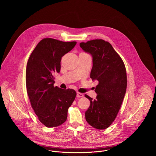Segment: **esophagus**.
I'll list each match as a JSON object with an SVG mask.
<instances>
[{"mask_svg":"<svg viewBox=\"0 0 156 156\" xmlns=\"http://www.w3.org/2000/svg\"><path fill=\"white\" fill-rule=\"evenodd\" d=\"M84 96V95H83V94H82V93H79V92H77L76 93V97L77 98H82V97H83Z\"/></svg>","mask_w":156,"mask_h":156,"instance_id":"1","label":"esophagus"}]
</instances>
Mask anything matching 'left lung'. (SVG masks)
Masks as SVG:
<instances>
[{"instance_id": "8db88e82", "label": "left lung", "mask_w": 156, "mask_h": 156, "mask_svg": "<svg viewBox=\"0 0 156 156\" xmlns=\"http://www.w3.org/2000/svg\"><path fill=\"white\" fill-rule=\"evenodd\" d=\"M81 48L93 57L90 77L97 80L96 99L86 111L87 122L98 129L108 128L116 118L126 93L127 79L124 63L111 44L102 39L81 42Z\"/></svg>"}]
</instances>
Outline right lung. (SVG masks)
I'll use <instances>...</instances> for the list:
<instances>
[{"label": "right lung", "mask_w": 156, "mask_h": 156, "mask_svg": "<svg viewBox=\"0 0 156 156\" xmlns=\"http://www.w3.org/2000/svg\"><path fill=\"white\" fill-rule=\"evenodd\" d=\"M76 44L44 38L37 44L27 63L26 85L31 105L39 121L48 128L66 121L68 108L76 96L72 89L54 86V75L60 72L62 57Z\"/></svg>", "instance_id": "obj_1"}]
</instances>
